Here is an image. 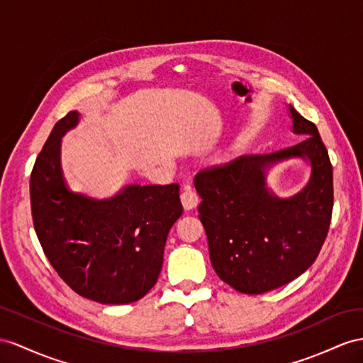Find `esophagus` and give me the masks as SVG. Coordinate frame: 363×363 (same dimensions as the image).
I'll list each match as a JSON object with an SVG mask.
<instances>
[{
  "label": "esophagus",
  "mask_w": 363,
  "mask_h": 363,
  "mask_svg": "<svg viewBox=\"0 0 363 363\" xmlns=\"http://www.w3.org/2000/svg\"><path fill=\"white\" fill-rule=\"evenodd\" d=\"M181 202L185 210H193L198 207L199 203V196L198 193L194 191L191 187H185L181 193Z\"/></svg>",
  "instance_id": "esophagus-1"
}]
</instances>
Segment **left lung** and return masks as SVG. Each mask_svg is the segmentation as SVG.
<instances>
[{"instance_id":"8db88e82","label":"left lung","mask_w":363,"mask_h":363,"mask_svg":"<svg viewBox=\"0 0 363 363\" xmlns=\"http://www.w3.org/2000/svg\"><path fill=\"white\" fill-rule=\"evenodd\" d=\"M302 143L270 155L239 156L194 176L199 219L216 274L239 293L262 294L308 270L328 235L333 167L319 130L290 106ZM290 157L312 165L309 184L281 200L266 187L267 167Z\"/></svg>"}]
</instances>
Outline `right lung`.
Masks as SVG:
<instances>
[{
  "label": "right lung",
  "instance_id": "add662e5",
  "mask_svg": "<svg viewBox=\"0 0 363 363\" xmlns=\"http://www.w3.org/2000/svg\"><path fill=\"white\" fill-rule=\"evenodd\" d=\"M78 119L77 110L61 118L35 161L30 206L36 236L73 291L99 303L135 302L161 273L167 236L184 210L179 185H127L102 201L70 191L60 148Z\"/></svg>",
  "mask_w": 363,
  "mask_h": 363
}]
</instances>
